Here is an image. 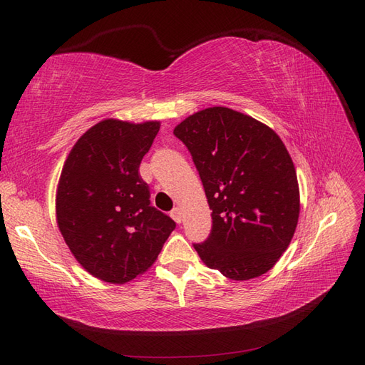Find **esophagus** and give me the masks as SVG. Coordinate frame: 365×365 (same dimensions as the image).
<instances>
[{"mask_svg":"<svg viewBox=\"0 0 365 365\" xmlns=\"http://www.w3.org/2000/svg\"><path fill=\"white\" fill-rule=\"evenodd\" d=\"M170 215H172V217H173L175 222H178V224H181V222H182V212H181V208H180V207L173 208Z\"/></svg>","mask_w":365,"mask_h":365,"instance_id":"1","label":"esophagus"}]
</instances>
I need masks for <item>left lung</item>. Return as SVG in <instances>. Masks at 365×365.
Wrapping results in <instances>:
<instances>
[{
	"instance_id": "1",
	"label": "left lung",
	"mask_w": 365,
	"mask_h": 365,
	"mask_svg": "<svg viewBox=\"0 0 365 365\" xmlns=\"http://www.w3.org/2000/svg\"><path fill=\"white\" fill-rule=\"evenodd\" d=\"M200 172L213 227L195 250L231 280L268 272L289 247L300 190L288 149L262 121L225 106L189 115L173 129Z\"/></svg>"
}]
</instances>
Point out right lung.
Returning a JSON list of instances; mask_svg holds the SVG:
<instances>
[{
	"label": "right lung",
	"mask_w": 365,
	"mask_h": 365,
	"mask_svg": "<svg viewBox=\"0 0 365 365\" xmlns=\"http://www.w3.org/2000/svg\"><path fill=\"white\" fill-rule=\"evenodd\" d=\"M160 121L106 118L76 141L56 190V220L76 260L96 279L123 284L145 272L176 224L150 205L138 173Z\"/></svg>",
	"instance_id": "add662e5"
}]
</instances>
